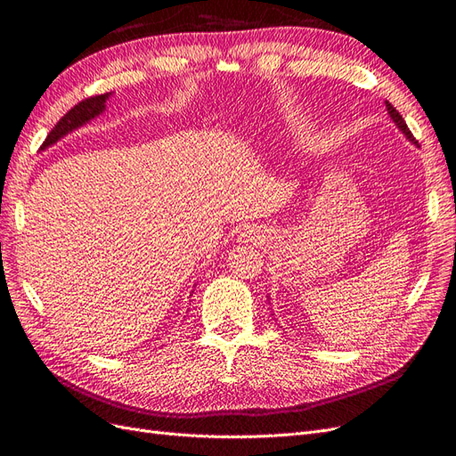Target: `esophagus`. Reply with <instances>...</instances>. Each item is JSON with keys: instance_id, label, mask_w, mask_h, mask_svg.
Returning a JSON list of instances; mask_svg holds the SVG:
<instances>
[{"instance_id": "esophagus-1", "label": "esophagus", "mask_w": 456, "mask_h": 456, "mask_svg": "<svg viewBox=\"0 0 456 456\" xmlns=\"http://www.w3.org/2000/svg\"><path fill=\"white\" fill-rule=\"evenodd\" d=\"M250 235H252V232H246V237H250ZM250 240H252V239H250Z\"/></svg>"}]
</instances>
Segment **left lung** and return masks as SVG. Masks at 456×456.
<instances>
[{
	"label": "left lung",
	"instance_id": "1",
	"mask_svg": "<svg viewBox=\"0 0 456 456\" xmlns=\"http://www.w3.org/2000/svg\"><path fill=\"white\" fill-rule=\"evenodd\" d=\"M386 107H387V112H389V116H392V118H394V122L397 124V127L401 129V132L403 134H405L412 142H416V139H414V135L411 134V129H409V126H407V122L405 120H403V116L394 109V105H392V102H389V101H386Z\"/></svg>",
	"mask_w": 456,
	"mask_h": 456
}]
</instances>
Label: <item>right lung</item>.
Here are the masks:
<instances>
[{
	"label": "right lung",
	"instance_id": "obj_1",
	"mask_svg": "<svg viewBox=\"0 0 456 456\" xmlns=\"http://www.w3.org/2000/svg\"><path fill=\"white\" fill-rule=\"evenodd\" d=\"M109 94L105 95H94V97H87L84 101L77 102V105H74L67 114L62 116V118L57 122V126L51 129L47 139L44 141L42 149L53 145V142L57 139H61L62 135H67L69 132H72L74 127L86 124L87 120L95 118L97 114H101L102 110H105V101H107Z\"/></svg>",
	"mask_w": 456,
	"mask_h": 456
}]
</instances>
